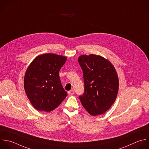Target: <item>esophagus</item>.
<instances>
[{
	"label": "esophagus",
	"instance_id": "esophagus-1",
	"mask_svg": "<svg viewBox=\"0 0 149 149\" xmlns=\"http://www.w3.org/2000/svg\"><path fill=\"white\" fill-rule=\"evenodd\" d=\"M74 91L73 90V89H71V90H70V91H68V93L70 95H73L74 93Z\"/></svg>",
	"mask_w": 149,
	"mask_h": 149
}]
</instances>
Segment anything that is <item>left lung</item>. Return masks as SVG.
Masks as SVG:
<instances>
[{"label":"left lung","mask_w":149,"mask_h":149,"mask_svg":"<svg viewBox=\"0 0 149 149\" xmlns=\"http://www.w3.org/2000/svg\"><path fill=\"white\" fill-rule=\"evenodd\" d=\"M78 63L84 82V93L79 96V100L90 115H102L111 107L118 95L116 70L109 61L95 54L81 56Z\"/></svg>","instance_id":"left-lung-1"}]
</instances>
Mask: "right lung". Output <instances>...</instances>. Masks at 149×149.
I'll return each instance as SVG.
<instances>
[{
    "instance_id": "1",
    "label": "right lung",
    "mask_w": 149,
    "mask_h": 149,
    "mask_svg": "<svg viewBox=\"0 0 149 149\" xmlns=\"http://www.w3.org/2000/svg\"><path fill=\"white\" fill-rule=\"evenodd\" d=\"M66 60L62 56L44 54L36 57L28 67L24 78V90L37 110L51 112L67 96L59 77Z\"/></svg>"
}]
</instances>
